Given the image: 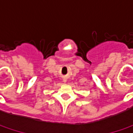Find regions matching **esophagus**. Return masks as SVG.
I'll use <instances>...</instances> for the list:
<instances>
[{"mask_svg": "<svg viewBox=\"0 0 133 133\" xmlns=\"http://www.w3.org/2000/svg\"><path fill=\"white\" fill-rule=\"evenodd\" d=\"M66 81V79H64V82H65Z\"/></svg>", "mask_w": 133, "mask_h": 133, "instance_id": "obj_1", "label": "esophagus"}]
</instances>
